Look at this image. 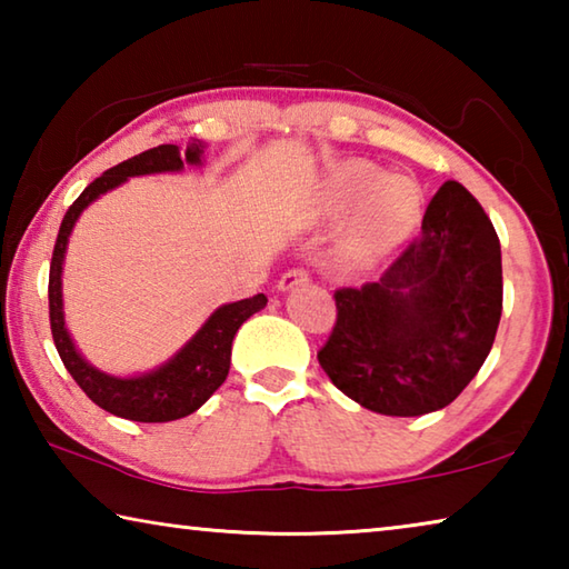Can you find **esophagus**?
<instances>
[{
	"label": "esophagus",
	"mask_w": 569,
	"mask_h": 569,
	"mask_svg": "<svg viewBox=\"0 0 569 569\" xmlns=\"http://www.w3.org/2000/svg\"><path fill=\"white\" fill-rule=\"evenodd\" d=\"M308 281V271H303V268H291V271H286L281 276V281H278V291H291V288L296 286H303Z\"/></svg>",
	"instance_id": "1"
}]
</instances>
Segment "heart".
Listing matches in <instances>:
<instances>
[{
	"instance_id": "obj_1",
	"label": "heart",
	"mask_w": 569,
	"mask_h": 569,
	"mask_svg": "<svg viewBox=\"0 0 569 569\" xmlns=\"http://www.w3.org/2000/svg\"><path fill=\"white\" fill-rule=\"evenodd\" d=\"M346 213L349 223L339 243V263L346 271L363 273L381 263L421 216V192L417 182L383 170L363 160H343L326 172L311 200L316 220H339Z\"/></svg>"
}]
</instances>
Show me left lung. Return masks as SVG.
<instances>
[{"instance_id":"8db88e82","label":"left lung","mask_w":569,"mask_h":569,"mask_svg":"<svg viewBox=\"0 0 569 569\" xmlns=\"http://www.w3.org/2000/svg\"><path fill=\"white\" fill-rule=\"evenodd\" d=\"M319 351L336 389L387 417L449 407L492 351L502 316V250L475 196L447 180L421 233L379 281L336 291Z\"/></svg>"}]
</instances>
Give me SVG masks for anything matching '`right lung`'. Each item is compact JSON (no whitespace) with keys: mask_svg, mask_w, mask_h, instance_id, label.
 <instances>
[{"mask_svg":"<svg viewBox=\"0 0 569 569\" xmlns=\"http://www.w3.org/2000/svg\"><path fill=\"white\" fill-rule=\"evenodd\" d=\"M203 152L206 142L200 140H192L186 152H180L178 146H158L104 170L70 206L62 218L60 233H57L50 266V326L57 353H60L64 369L72 373L77 387L88 393L100 409L120 419L160 423L198 411L228 377L230 346H233L238 329L268 303V298L258 293L253 298H243V301L218 306L206 323L166 363L146 373H134V377H112V373L100 371L98 366L84 359L70 331H67L62 301L64 253L72 228L84 213V208H90L104 192L120 188L130 178L180 172L186 166H203Z\"/></svg>","mask_w":569,"mask_h":569,"instance_id":"1","label":"right lung"}]
</instances>
